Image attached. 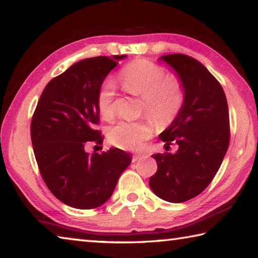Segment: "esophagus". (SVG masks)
Here are the masks:
<instances>
[{"label":"esophagus","mask_w":258,"mask_h":258,"mask_svg":"<svg viewBox=\"0 0 258 258\" xmlns=\"http://www.w3.org/2000/svg\"><path fill=\"white\" fill-rule=\"evenodd\" d=\"M142 157H145V155H143V154H135L133 156V161H138L139 159H141Z\"/></svg>","instance_id":"1"}]
</instances>
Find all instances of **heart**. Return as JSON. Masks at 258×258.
<instances>
[{
  "mask_svg": "<svg viewBox=\"0 0 258 258\" xmlns=\"http://www.w3.org/2000/svg\"><path fill=\"white\" fill-rule=\"evenodd\" d=\"M120 81L128 93L141 97V110L150 115L160 128L172 125L184 104V87L180 78L166 75L160 64L147 59H135L121 69ZM117 99L116 84L108 80L100 87L97 107L104 119L115 115ZM154 133L150 119L120 121L109 130L112 145L126 150H137Z\"/></svg>",
  "mask_w": 258,
  "mask_h": 258,
  "instance_id": "1",
  "label": "heart"
}]
</instances>
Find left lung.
Wrapping results in <instances>:
<instances>
[{"mask_svg":"<svg viewBox=\"0 0 258 258\" xmlns=\"http://www.w3.org/2000/svg\"><path fill=\"white\" fill-rule=\"evenodd\" d=\"M175 69L184 87V104L175 121L159 135L177 151L156 154L157 172L149 185L169 203H184L206 189L230 143L229 108L223 87L197 59L175 53L161 56Z\"/></svg>","mask_w":258,"mask_h":258,"instance_id":"left-lung-1","label":"left lung"}]
</instances>
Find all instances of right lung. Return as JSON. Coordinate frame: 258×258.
I'll list each match as a JSON object with an SVG mask.
<instances>
[{
    "instance_id": "right-lung-1",
    "label": "right lung",
    "mask_w": 258,
    "mask_h": 258,
    "mask_svg": "<svg viewBox=\"0 0 258 258\" xmlns=\"http://www.w3.org/2000/svg\"><path fill=\"white\" fill-rule=\"evenodd\" d=\"M125 55L78 61L47 83L35 109L30 138L43 181L68 206L92 209L111 197L131 155L117 148L89 154L101 143L97 98L106 76Z\"/></svg>"
}]
</instances>
